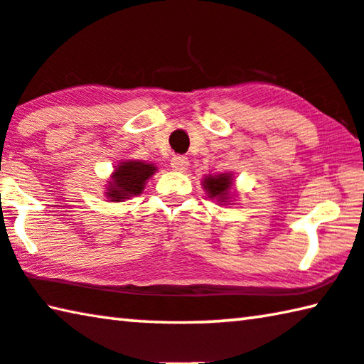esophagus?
Wrapping results in <instances>:
<instances>
[{
	"label": "esophagus",
	"instance_id": "34e87169",
	"mask_svg": "<svg viewBox=\"0 0 364 364\" xmlns=\"http://www.w3.org/2000/svg\"><path fill=\"white\" fill-rule=\"evenodd\" d=\"M171 167L176 172H186L188 167V159L186 156H174V158L171 159Z\"/></svg>",
	"mask_w": 364,
	"mask_h": 364
}]
</instances>
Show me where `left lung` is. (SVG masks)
<instances>
[{"mask_svg":"<svg viewBox=\"0 0 364 364\" xmlns=\"http://www.w3.org/2000/svg\"><path fill=\"white\" fill-rule=\"evenodd\" d=\"M203 188L205 192L208 193V197L211 200L220 201V203L226 205V201H229V195H231V188H232V176L228 174H218V176H206L203 178Z\"/></svg>","mask_w":364,"mask_h":364,"instance_id":"1","label":"left lung"}]
</instances>
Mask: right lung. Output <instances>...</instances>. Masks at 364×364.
Here are the masks:
<instances>
[{"mask_svg": "<svg viewBox=\"0 0 364 364\" xmlns=\"http://www.w3.org/2000/svg\"><path fill=\"white\" fill-rule=\"evenodd\" d=\"M156 171L158 167L144 161H124L115 166L105 195L110 201H124L130 197H136L143 192L144 183Z\"/></svg>", "mask_w": 364, "mask_h": 364, "instance_id": "right-lung-1", "label": "right lung"}]
</instances>
